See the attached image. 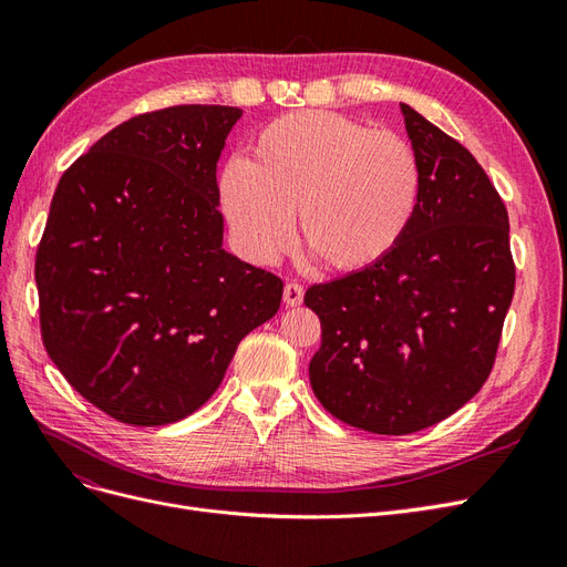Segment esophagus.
Masks as SVG:
<instances>
[{"instance_id": "esophagus-1", "label": "esophagus", "mask_w": 567, "mask_h": 567, "mask_svg": "<svg viewBox=\"0 0 567 567\" xmlns=\"http://www.w3.org/2000/svg\"><path fill=\"white\" fill-rule=\"evenodd\" d=\"M302 298H305V288H302L300 284L288 281V284L284 286V302H286L288 307L302 305Z\"/></svg>"}]
</instances>
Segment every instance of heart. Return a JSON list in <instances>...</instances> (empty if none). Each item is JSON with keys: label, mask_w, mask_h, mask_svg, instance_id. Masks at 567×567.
Returning a JSON list of instances; mask_svg holds the SVG:
<instances>
[{"label": "heart", "mask_w": 567, "mask_h": 567, "mask_svg": "<svg viewBox=\"0 0 567 567\" xmlns=\"http://www.w3.org/2000/svg\"><path fill=\"white\" fill-rule=\"evenodd\" d=\"M421 198L414 146L331 111H298L255 136L250 161H231L219 203L238 250L274 265L300 238L326 267L362 271L400 246Z\"/></svg>", "instance_id": "obj_1"}]
</instances>
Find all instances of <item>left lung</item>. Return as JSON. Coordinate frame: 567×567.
Returning <instances> with one entry per match:
<instances>
[{"instance_id":"obj_1","label":"left lung","mask_w":567,"mask_h":567,"mask_svg":"<svg viewBox=\"0 0 567 567\" xmlns=\"http://www.w3.org/2000/svg\"><path fill=\"white\" fill-rule=\"evenodd\" d=\"M421 163L409 231L379 265L317 284L310 383L342 423L409 435L483 388L516 288L508 213L485 169L450 134L400 104Z\"/></svg>"}]
</instances>
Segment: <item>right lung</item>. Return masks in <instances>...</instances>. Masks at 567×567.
Listing matches in <instances>:
<instances>
[{
    "label": "right lung",
    "instance_id": "obj_1",
    "mask_svg": "<svg viewBox=\"0 0 567 567\" xmlns=\"http://www.w3.org/2000/svg\"><path fill=\"white\" fill-rule=\"evenodd\" d=\"M244 115L130 117L65 169L35 257L44 348L84 400L130 425L208 402L284 284L227 252L217 161Z\"/></svg>",
    "mask_w": 567,
    "mask_h": 567
}]
</instances>
